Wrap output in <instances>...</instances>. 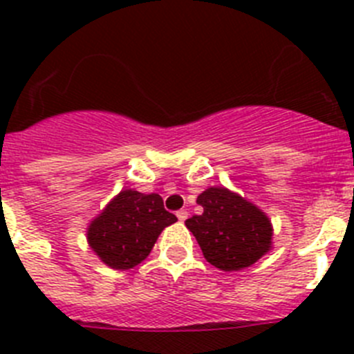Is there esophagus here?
Returning <instances> with one entry per match:
<instances>
[{
	"mask_svg": "<svg viewBox=\"0 0 354 354\" xmlns=\"http://www.w3.org/2000/svg\"><path fill=\"white\" fill-rule=\"evenodd\" d=\"M177 218H179V221H184L187 218V211L186 209H180V211H177Z\"/></svg>",
	"mask_w": 354,
	"mask_h": 354,
	"instance_id": "obj_1",
	"label": "esophagus"
}]
</instances>
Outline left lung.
Instances as JSON below:
<instances>
[{
	"label": "left lung",
	"instance_id": "obj_1",
	"mask_svg": "<svg viewBox=\"0 0 354 354\" xmlns=\"http://www.w3.org/2000/svg\"><path fill=\"white\" fill-rule=\"evenodd\" d=\"M196 204L204 212L186 220L205 261L221 271H239L255 264L271 250L270 218L252 202L227 187H209Z\"/></svg>",
	"mask_w": 354,
	"mask_h": 354
}]
</instances>
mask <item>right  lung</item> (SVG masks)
<instances>
[{
    "label": "right lung",
    "mask_w": 354,
    "mask_h": 354,
    "mask_svg": "<svg viewBox=\"0 0 354 354\" xmlns=\"http://www.w3.org/2000/svg\"><path fill=\"white\" fill-rule=\"evenodd\" d=\"M175 221L159 195L124 189L88 225L86 239L106 266L131 270L149 257L159 234Z\"/></svg>",
    "instance_id": "obj_1"
}]
</instances>
